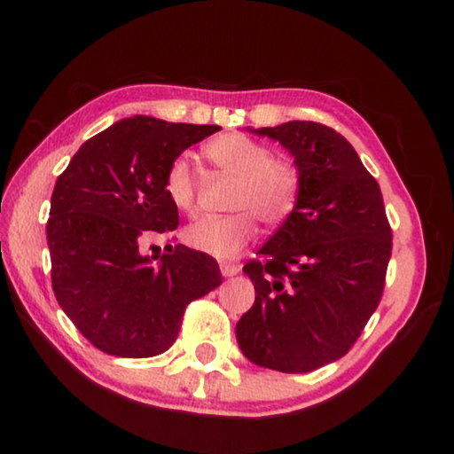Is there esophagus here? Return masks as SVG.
I'll return each mask as SVG.
<instances>
[{"label": "esophagus", "mask_w": 454, "mask_h": 454, "mask_svg": "<svg viewBox=\"0 0 454 454\" xmlns=\"http://www.w3.org/2000/svg\"><path fill=\"white\" fill-rule=\"evenodd\" d=\"M221 272L223 277H233L239 272V264H233V262H221Z\"/></svg>", "instance_id": "34e87169"}]
</instances>
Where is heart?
Returning a JSON list of instances; mask_svg holds the SVG:
<instances>
[{
    "label": "heart",
    "instance_id": "1",
    "mask_svg": "<svg viewBox=\"0 0 454 454\" xmlns=\"http://www.w3.org/2000/svg\"><path fill=\"white\" fill-rule=\"evenodd\" d=\"M207 159L216 169L238 179L225 216H204L185 229V241L198 252L233 258L256 238L258 223L278 227L300 202L303 176L294 159L272 153L266 142L246 134H225L210 140ZM171 204L184 213L196 208V179L190 160L173 159L163 177Z\"/></svg>",
    "mask_w": 454,
    "mask_h": 454
}]
</instances>
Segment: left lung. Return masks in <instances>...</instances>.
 I'll return each mask as SVG.
<instances>
[{"label": "left lung", "instance_id": "8db88e82", "mask_svg": "<svg viewBox=\"0 0 454 454\" xmlns=\"http://www.w3.org/2000/svg\"><path fill=\"white\" fill-rule=\"evenodd\" d=\"M258 134L289 148L303 185L294 215L244 266L256 300L235 334L250 362L303 374L343 357L376 312L393 229L380 185L337 129L287 121Z\"/></svg>", "mask_w": 454, "mask_h": 454}]
</instances>
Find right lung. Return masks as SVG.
<instances>
[{
  "label": "right lung",
  "instance_id": "right-lung-1",
  "mask_svg": "<svg viewBox=\"0 0 454 454\" xmlns=\"http://www.w3.org/2000/svg\"><path fill=\"white\" fill-rule=\"evenodd\" d=\"M219 126L136 115L86 140L55 182L47 221L51 285L84 339L117 357H153L176 343L190 301L219 287L208 254L169 246L157 262L140 241L173 233L167 167Z\"/></svg>",
  "mask_w": 454,
  "mask_h": 454
}]
</instances>
